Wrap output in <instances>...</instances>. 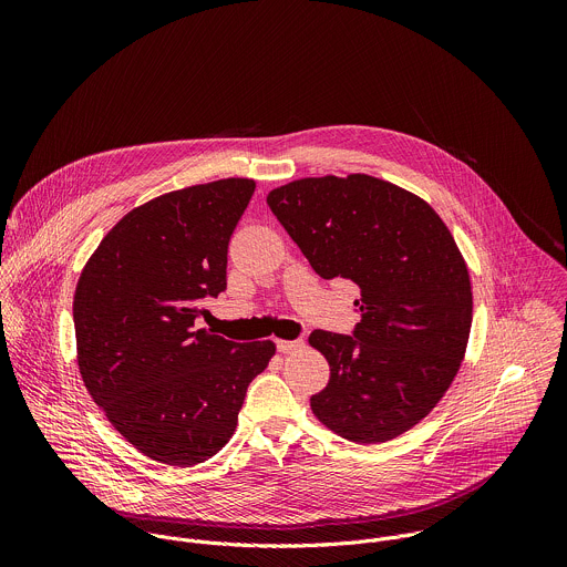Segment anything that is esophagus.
Masks as SVG:
<instances>
[{
  "mask_svg": "<svg viewBox=\"0 0 567 567\" xmlns=\"http://www.w3.org/2000/svg\"><path fill=\"white\" fill-rule=\"evenodd\" d=\"M276 348H278V352H282V354H291V352H296V350L302 348V341H282V339H278V341H276Z\"/></svg>",
  "mask_w": 567,
  "mask_h": 567,
  "instance_id": "1",
  "label": "esophagus"
}]
</instances>
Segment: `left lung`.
Returning <instances> with one entry per match:
<instances>
[{
  "instance_id": "1",
  "label": "left lung",
  "mask_w": 567,
  "mask_h": 567,
  "mask_svg": "<svg viewBox=\"0 0 567 567\" xmlns=\"http://www.w3.org/2000/svg\"><path fill=\"white\" fill-rule=\"evenodd\" d=\"M267 204L320 278L361 293L354 337H309L330 363L313 415L357 444L406 433L444 396L468 343L471 278L451 230L422 197L370 175L296 179Z\"/></svg>"
}]
</instances>
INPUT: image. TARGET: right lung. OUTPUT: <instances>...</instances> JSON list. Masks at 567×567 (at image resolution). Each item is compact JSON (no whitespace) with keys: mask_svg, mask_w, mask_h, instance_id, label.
<instances>
[{"mask_svg":"<svg viewBox=\"0 0 567 567\" xmlns=\"http://www.w3.org/2000/svg\"><path fill=\"white\" fill-rule=\"evenodd\" d=\"M254 179L173 190L130 210L78 278V368L110 424L171 466L213 457L235 433L271 341L235 343L195 328L202 300L226 289L228 239Z\"/></svg>","mask_w":567,"mask_h":567,"instance_id":"1","label":"right lung"}]
</instances>
